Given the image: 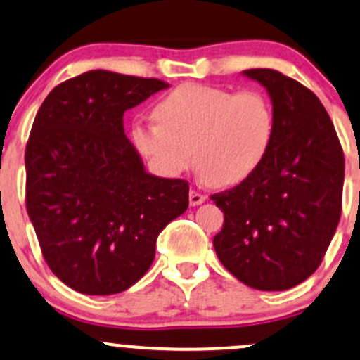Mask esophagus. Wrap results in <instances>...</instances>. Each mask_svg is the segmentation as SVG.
Instances as JSON below:
<instances>
[{
    "mask_svg": "<svg viewBox=\"0 0 360 360\" xmlns=\"http://www.w3.org/2000/svg\"><path fill=\"white\" fill-rule=\"evenodd\" d=\"M188 202H191V205H200L202 202H205V195H202V193H199L197 191H191L188 192Z\"/></svg>",
    "mask_w": 360,
    "mask_h": 360,
    "instance_id": "34e87169",
    "label": "esophagus"
}]
</instances>
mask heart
Wrapping results in <instances>:
<instances>
[{
    "label": "heart",
    "mask_w": 360,
    "mask_h": 360,
    "mask_svg": "<svg viewBox=\"0 0 360 360\" xmlns=\"http://www.w3.org/2000/svg\"><path fill=\"white\" fill-rule=\"evenodd\" d=\"M158 122H137L131 139L161 176H179L192 160L217 187H233L257 172L272 144L276 117L262 91L181 84L155 107Z\"/></svg>",
    "instance_id": "1"
}]
</instances>
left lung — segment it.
<instances>
[{
	"label": "left lung",
	"instance_id": "left-lung-1",
	"mask_svg": "<svg viewBox=\"0 0 360 360\" xmlns=\"http://www.w3.org/2000/svg\"><path fill=\"white\" fill-rule=\"evenodd\" d=\"M270 96L276 129L250 179L211 199L224 214L217 258L258 290H285L320 267L342 212L345 160L320 98L276 70H246Z\"/></svg>",
	"mask_w": 360,
	"mask_h": 360
}]
</instances>
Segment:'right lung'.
Returning a JSON list of instances; mask_svg holds the SVG:
<instances>
[{"label": "right lung", "instance_id": "obj_1", "mask_svg": "<svg viewBox=\"0 0 360 360\" xmlns=\"http://www.w3.org/2000/svg\"><path fill=\"white\" fill-rule=\"evenodd\" d=\"M155 78L86 71L40 105L25 151L27 212L52 272L88 296L134 285L156 238L188 207V184L144 168L124 112L165 90Z\"/></svg>", "mask_w": 360, "mask_h": 360}]
</instances>
